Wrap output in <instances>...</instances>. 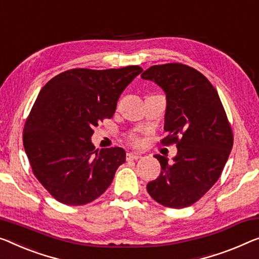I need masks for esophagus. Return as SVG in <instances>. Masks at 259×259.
I'll use <instances>...</instances> for the list:
<instances>
[{"label": "esophagus", "instance_id": "obj_1", "mask_svg": "<svg viewBox=\"0 0 259 259\" xmlns=\"http://www.w3.org/2000/svg\"><path fill=\"white\" fill-rule=\"evenodd\" d=\"M141 158V154L138 153H128L126 154V160L130 161V160H137Z\"/></svg>", "mask_w": 259, "mask_h": 259}]
</instances>
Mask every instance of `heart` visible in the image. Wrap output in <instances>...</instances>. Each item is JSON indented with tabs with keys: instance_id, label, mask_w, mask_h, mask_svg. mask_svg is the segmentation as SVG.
Returning <instances> with one entry per match:
<instances>
[{
	"instance_id": "1",
	"label": "heart",
	"mask_w": 259,
	"mask_h": 259,
	"mask_svg": "<svg viewBox=\"0 0 259 259\" xmlns=\"http://www.w3.org/2000/svg\"><path fill=\"white\" fill-rule=\"evenodd\" d=\"M131 141H133L134 143H137L138 142V140H137L136 137H131Z\"/></svg>"
}]
</instances>
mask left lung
Instances as JSON below:
<instances>
[{"mask_svg": "<svg viewBox=\"0 0 259 259\" xmlns=\"http://www.w3.org/2000/svg\"><path fill=\"white\" fill-rule=\"evenodd\" d=\"M141 76L166 94L167 136L161 143L178 149L172 161L154 154L161 172L146 190L165 207H188L210 190L228 160L234 137L225 108L209 80L187 65H154Z\"/></svg>", "mask_w": 259, "mask_h": 259, "instance_id": "obj_1", "label": "left lung"}]
</instances>
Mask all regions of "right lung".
I'll list each match as a JSON object with an SVG mask.
<instances>
[{
    "label": "right lung",
    "instance_id": "right-lung-1",
    "mask_svg": "<svg viewBox=\"0 0 259 259\" xmlns=\"http://www.w3.org/2000/svg\"><path fill=\"white\" fill-rule=\"evenodd\" d=\"M142 71L73 68L41 88L25 121L23 145L33 175L59 202L90 203L110 186L125 151L95 150L91 138L100 122L113 117L119 95Z\"/></svg>",
    "mask_w": 259,
    "mask_h": 259
}]
</instances>
